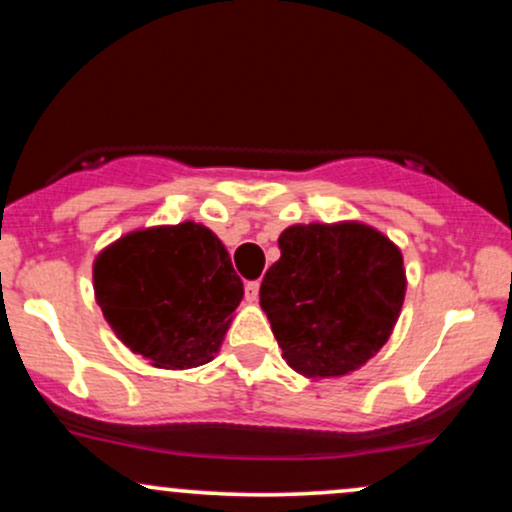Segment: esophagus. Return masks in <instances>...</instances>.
Returning <instances> with one entry per match:
<instances>
[{
  "label": "esophagus",
  "instance_id": "obj_1",
  "mask_svg": "<svg viewBox=\"0 0 512 512\" xmlns=\"http://www.w3.org/2000/svg\"><path fill=\"white\" fill-rule=\"evenodd\" d=\"M257 296H260V281H248L245 284V301L255 303Z\"/></svg>",
  "mask_w": 512,
  "mask_h": 512
}]
</instances>
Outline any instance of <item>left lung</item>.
I'll use <instances>...</instances> for the list:
<instances>
[{
  "instance_id": "1",
  "label": "left lung",
  "mask_w": 512,
  "mask_h": 512,
  "mask_svg": "<svg viewBox=\"0 0 512 512\" xmlns=\"http://www.w3.org/2000/svg\"><path fill=\"white\" fill-rule=\"evenodd\" d=\"M264 274L260 305L286 363L305 378H337L383 349L407 291L402 252L356 221L291 226Z\"/></svg>"
}]
</instances>
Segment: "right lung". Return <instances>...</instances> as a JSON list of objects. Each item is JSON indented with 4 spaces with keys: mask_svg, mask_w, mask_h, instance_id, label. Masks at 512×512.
I'll use <instances>...</instances> for the list:
<instances>
[{
    "mask_svg": "<svg viewBox=\"0 0 512 512\" xmlns=\"http://www.w3.org/2000/svg\"><path fill=\"white\" fill-rule=\"evenodd\" d=\"M105 320L156 368H197L223 342L243 281L209 228L185 221L127 233L93 264Z\"/></svg>",
    "mask_w": 512,
    "mask_h": 512,
    "instance_id": "1",
    "label": "right lung"
}]
</instances>
